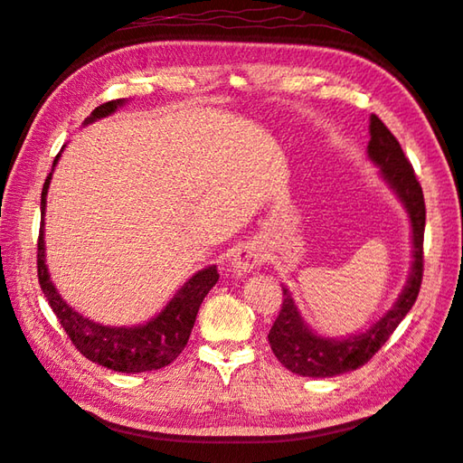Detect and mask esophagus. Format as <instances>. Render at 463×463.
Returning a JSON list of instances; mask_svg holds the SVG:
<instances>
[{"label": "esophagus", "mask_w": 463, "mask_h": 463, "mask_svg": "<svg viewBox=\"0 0 463 463\" xmlns=\"http://www.w3.org/2000/svg\"><path fill=\"white\" fill-rule=\"evenodd\" d=\"M261 261H263L261 250L248 243V245H241V248L233 253L232 269L235 275H245L253 271L258 265H261Z\"/></svg>", "instance_id": "34e87169"}]
</instances>
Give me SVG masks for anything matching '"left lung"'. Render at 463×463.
Here are the masks:
<instances>
[{
    "mask_svg": "<svg viewBox=\"0 0 463 463\" xmlns=\"http://www.w3.org/2000/svg\"><path fill=\"white\" fill-rule=\"evenodd\" d=\"M371 142H368V158L380 168V176L402 202L412 225V269L398 295L392 309L380 317L366 331L346 338H328L313 333L307 326L297 309L291 291L283 287L281 311L271 326L269 345L271 351L285 368L299 376L328 378L356 371L378 353L390 335L396 331L400 321L412 309L420 293L424 273V228H426V203L422 186L414 174L412 164L404 156L402 146L396 137L376 115L371 117Z\"/></svg>",
    "mask_w": 463,
    "mask_h": 463,
    "instance_id": "obj_1",
    "label": "left lung"
}]
</instances>
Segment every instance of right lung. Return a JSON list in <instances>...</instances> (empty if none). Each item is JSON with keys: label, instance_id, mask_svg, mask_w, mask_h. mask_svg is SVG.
Listing matches in <instances>:
<instances>
[{"label": "right lung", "instance_id": "add662e5", "mask_svg": "<svg viewBox=\"0 0 463 463\" xmlns=\"http://www.w3.org/2000/svg\"><path fill=\"white\" fill-rule=\"evenodd\" d=\"M125 99H117L97 107L85 120V125L112 115V112L125 105ZM59 156L61 152L53 160V168L59 162ZM51 176H53V170L49 172V176L43 184V192H41V218L45 215ZM43 223L45 222L41 220L37 241L39 285L41 291L47 297L51 309L57 315L61 326H63L65 333L69 335L71 343L77 346V351L95 364L127 374L158 371L162 366H168L174 358L184 351V346H186L203 297L210 293L212 287L220 279V273L215 269V265H210L205 267V269L194 273L190 279L180 287L178 293L172 297L170 303L164 307L156 317L150 318L148 323L138 326H107L77 313L55 289L45 265Z\"/></svg>", "mask_w": 463, "mask_h": 463}]
</instances>
